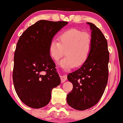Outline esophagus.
<instances>
[{"label":"esophagus","instance_id":"34e87169","mask_svg":"<svg viewBox=\"0 0 123 123\" xmlns=\"http://www.w3.org/2000/svg\"><path fill=\"white\" fill-rule=\"evenodd\" d=\"M67 76L66 75H63V76H60V79H61V82L62 83H63V82H64L66 81V80H67Z\"/></svg>","mask_w":123,"mask_h":123}]
</instances>
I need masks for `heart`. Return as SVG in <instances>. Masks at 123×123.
Wrapping results in <instances>:
<instances>
[{
	"label": "heart",
	"mask_w": 123,
	"mask_h": 123,
	"mask_svg": "<svg viewBox=\"0 0 123 123\" xmlns=\"http://www.w3.org/2000/svg\"><path fill=\"white\" fill-rule=\"evenodd\" d=\"M93 40L89 33H83L76 29H70L62 32L58 42L52 40L49 44V53L53 60L57 61L64 55L66 57L59 62L64 69L80 67L86 63L90 56Z\"/></svg>",
	"instance_id": "heart-1"
}]
</instances>
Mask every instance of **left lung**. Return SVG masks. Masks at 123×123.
Listing matches in <instances>:
<instances>
[{
  "label": "left lung",
  "instance_id": "left-lung-1",
  "mask_svg": "<svg viewBox=\"0 0 123 123\" xmlns=\"http://www.w3.org/2000/svg\"><path fill=\"white\" fill-rule=\"evenodd\" d=\"M92 48L86 63L78 70L67 75L73 89L67 96L71 107L78 111L92 108L103 95L108 80L109 53L106 39L102 31L90 22Z\"/></svg>",
  "mask_w": 123,
  "mask_h": 123
}]
</instances>
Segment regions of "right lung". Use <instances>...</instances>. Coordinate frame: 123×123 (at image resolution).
Returning a JSON list of instances; mask_svg holds the SVG:
<instances>
[{
  "mask_svg": "<svg viewBox=\"0 0 123 123\" xmlns=\"http://www.w3.org/2000/svg\"><path fill=\"white\" fill-rule=\"evenodd\" d=\"M67 24L40 20L19 38L14 53L13 83L19 98L30 108L46 106L52 89L60 84L48 47L55 35Z\"/></svg>",
  "mask_w": 123,
  "mask_h": 123,
  "instance_id": "add662e5",
  "label": "right lung"
}]
</instances>
